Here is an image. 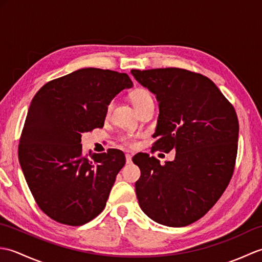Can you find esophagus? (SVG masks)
<instances>
[{
  "instance_id": "1",
  "label": "esophagus",
  "mask_w": 262,
  "mask_h": 262,
  "mask_svg": "<svg viewBox=\"0 0 262 262\" xmlns=\"http://www.w3.org/2000/svg\"><path fill=\"white\" fill-rule=\"evenodd\" d=\"M132 158H133L132 154H126V162H127L128 164L132 163Z\"/></svg>"
}]
</instances>
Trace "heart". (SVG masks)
I'll return each instance as SVG.
<instances>
[{"instance_id":"obj_1","label":"heart","mask_w":262,"mask_h":262,"mask_svg":"<svg viewBox=\"0 0 262 262\" xmlns=\"http://www.w3.org/2000/svg\"><path fill=\"white\" fill-rule=\"evenodd\" d=\"M129 98H130V101L133 104H134L136 110L140 109L142 105H144L145 103H147L149 101H153V97H152L151 92H149L146 88H143V86L135 88L134 90L130 92ZM109 113H110V104L107 108V115ZM121 142H122V144H125V145H128L130 147H135L137 144L136 138L132 135H127V136L121 137Z\"/></svg>"}]
</instances>
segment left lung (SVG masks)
<instances>
[{
    "label": "left lung",
    "mask_w": 262,
    "mask_h": 262,
    "mask_svg": "<svg viewBox=\"0 0 262 262\" xmlns=\"http://www.w3.org/2000/svg\"><path fill=\"white\" fill-rule=\"evenodd\" d=\"M132 74L159 101L151 151L176 149V159L164 165L147 153L133 158L141 169L135 183L138 204L159 224L187 226L213 207L231 181L238 141L235 109L199 73L168 68Z\"/></svg>",
    "instance_id": "obj_1"
}]
</instances>
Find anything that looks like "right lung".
Masks as SVG:
<instances>
[{"label":"right lung","instance_id":"1","mask_svg":"<svg viewBox=\"0 0 262 262\" xmlns=\"http://www.w3.org/2000/svg\"><path fill=\"white\" fill-rule=\"evenodd\" d=\"M133 82L126 73L81 69L47 82L33 97L19 162L38 207L60 224L80 226L104 209L124 152H82L81 134L102 128L111 100Z\"/></svg>","mask_w":262,"mask_h":262}]
</instances>
